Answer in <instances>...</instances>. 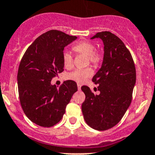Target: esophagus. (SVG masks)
Returning a JSON list of instances; mask_svg holds the SVG:
<instances>
[{
    "instance_id": "esophagus-1",
    "label": "esophagus",
    "mask_w": 155,
    "mask_h": 155,
    "mask_svg": "<svg viewBox=\"0 0 155 155\" xmlns=\"http://www.w3.org/2000/svg\"><path fill=\"white\" fill-rule=\"evenodd\" d=\"M77 86H78V89H79V90H81V85H79V84H77Z\"/></svg>"
}]
</instances>
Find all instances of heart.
<instances>
[{
	"mask_svg": "<svg viewBox=\"0 0 155 155\" xmlns=\"http://www.w3.org/2000/svg\"><path fill=\"white\" fill-rule=\"evenodd\" d=\"M73 50L77 54H82L87 56V59L94 66H97L100 64L101 61V55L100 53L95 51V46L89 41H82L76 43L73 47ZM63 63L66 68H70L73 65V58L70 52L64 51L63 52ZM93 70L91 68L85 69H76L73 71L70 72L68 74V79L71 80L76 81L79 83H82L88 77L92 76Z\"/></svg>",
	"mask_w": 155,
	"mask_h": 155,
	"instance_id": "1",
	"label": "heart"
}]
</instances>
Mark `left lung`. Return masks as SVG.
Returning a JSON list of instances; mask_svg holds the SVG:
<instances>
[{"label": "left lung", "instance_id": "left-lung-1", "mask_svg": "<svg viewBox=\"0 0 155 155\" xmlns=\"http://www.w3.org/2000/svg\"><path fill=\"white\" fill-rule=\"evenodd\" d=\"M94 38L101 39L104 45L102 65L92 79L100 94L92 93L85 85L81 87L85 94L82 111L87 125L106 130L121 121L130 105L136 68L130 52L117 36L102 31L91 39Z\"/></svg>", "mask_w": 155, "mask_h": 155}]
</instances>
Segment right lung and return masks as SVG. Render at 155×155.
<instances>
[{"mask_svg":"<svg viewBox=\"0 0 155 155\" xmlns=\"http://www.w3.org/2000/svg\"><path fill=\"white\" fill-rule=\"evenodd\" d=\"M76 39L51 30L37 37L21 58L17 76L20 103L26 116L37 125L49 127L58 123L77 91L74 81H64L58 88L51 84L64 71V47Z\"/></svg>","mask_w":155,"mask_h":155,"instance_id":"add662e5","label":"right lung"}]
</instances>
